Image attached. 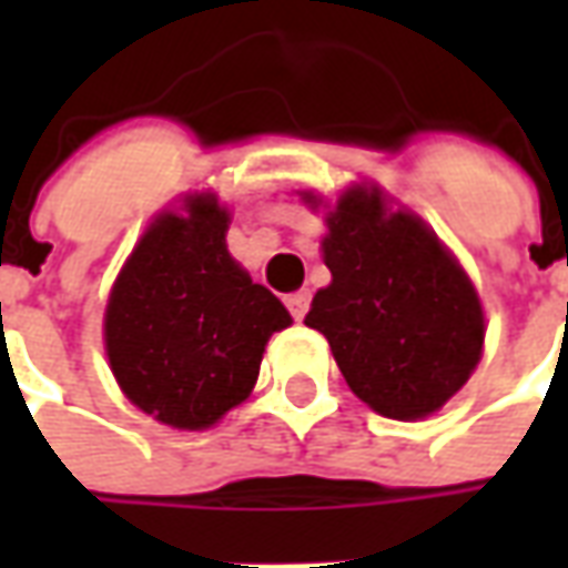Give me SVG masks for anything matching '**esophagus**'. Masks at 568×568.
Instances as JSON below:
<instances>
[{"label": "esophagus", "instance_id": "34e87169", "mask_svg": "<svg viewBox=\"0 0 568 568\" xmlns=\"http://www.w3.org/2000/svg\"><path fill=\"white\" fill-rule=\"evenodd\" d=\"M285 307H288V313L295 316L297 322L307 316L310 310V292L307 288H301V292H292V295H285Z\"/></svg>", "mask_w": 568, "mask_h": 568}]
</instances>
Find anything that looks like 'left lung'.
Returning <instances> with one entry per match:
<instances>
[{
    "label": "left lung",
    "mask_w": 568,
    "mask_h": 568,
    "mask_svg": "<svg viewBox=\"0 0 568 568\" xmlns=\"http://www.w3.org/2000/svg\"><path fill=\"white\" fill-rule=\"evenodd\" d=\"M322 255L332 285L304 322L325 334L349 389L383 417L435 414L484 349V310L459 261L423 219L389 212L377 187L362 185L328 212Z\"/></svg>",
    "instance_id": "8db88e82"
}]
</instances>
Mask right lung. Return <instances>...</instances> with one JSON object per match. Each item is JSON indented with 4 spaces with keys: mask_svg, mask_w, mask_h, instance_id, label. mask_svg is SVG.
<instances>
[{
    "mask_svg": "<svg viewBox=\"0 0 568 568\" xmlns=\"http://www.w3.org/2000/svg\"><path fill=\"white\" fill-rule=\"evenodd\" d=\"M231 215L215 194L161 212L118 273L105 304V353L121 393L173 428H210L246 402L283 301L227 252Z\"/></svg>",
    "mask_w": 568,
    "mask_h": 568,
    "instance_id": "1",
    "label": "right lung"
}]
</instances>
